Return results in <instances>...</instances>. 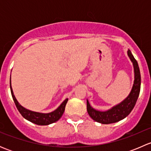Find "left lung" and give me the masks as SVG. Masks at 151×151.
Returning a JSON list of instances; mask_svg holds the SVG:
<instances>
[{"mask_svg":"<svg viewBox=\"0 0 151 151\" xmlns=\"http://www.w3.org/2000/svg\"><path fill=\"white\" fill-rule=\"evenodd\" d=\"M127 53L131 61L133 63L134 71V81L132 91L129 96L120 104L112 106L111 109L104 112L93 109L90 105L88 100L87 99V111H88V115L93 121L96 122L102 123V124H109V123L118 122L127 117L136 104L139 95V91H140V71H139L137 61L132 54V52L129 50Z\"/></svg>","mask_w":151,"mask_h":151,"instance_id":"8db88e82","label":"left lung"}]
</instances>
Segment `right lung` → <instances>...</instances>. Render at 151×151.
Returning <instances> with one entry per match:
<instances>
[{
	"label": "right lung",
	"instance_id": "obj_1",
	"mask_svg": "<svg viewBox=\"0 0 151 151\" xmlns=\"http://www.w3.org/2000/svg\"><path fill=\"white\" fill-rule=\"evenodd\" d=\"M10 89L12 98H13L15 105H16L19 113L22 115V116L26 120H28V121H30V122L35 123V124L40 125V126H46V125L51 124V123H53L58 121L61 118L62 115H63V112H64L65 107H66V103L68 101V99H65L55 110L50 112V113H41V112H33V111H30L29 109H25L22 105L19 104V102H18L17 99L15 98L14 95L13 90H12V85H11V77Z\"/></svg>",
	"mask_w": 151,
	"mask_h": 151
}]
</instances>
